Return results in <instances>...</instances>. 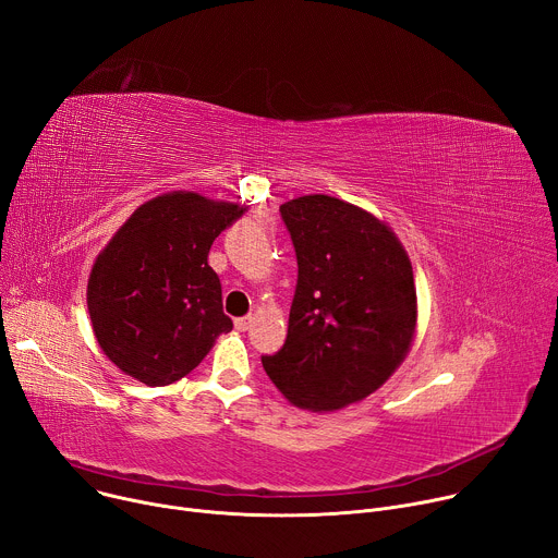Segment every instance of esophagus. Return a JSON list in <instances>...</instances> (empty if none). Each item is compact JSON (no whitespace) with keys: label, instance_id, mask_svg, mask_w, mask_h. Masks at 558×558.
<instances>
[{"label":"esophagus","instance_id":"esophagus-1","mask_svg":"<svg viewBox=\"0 0 558 558\" xmlns=\"http://www.w3.org/2000/svg\"><path fill=\"white\" fill-rule=\"evenodd\" d=\"M251 327V316H242V318H235V329L238 331H246Z\"/></svg>","mask_w":558,"mask_h":558}]
</instances>
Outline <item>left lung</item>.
Masks as SVG:
<instances>
[{
	"label": "left lung",
	"mask_w": 558,
	"mask_h": 558,
	"mask_svg": "<svg viewBox=\"0 0 558 558\" xmlns=\"http://www.w3.org/2000/svg\"><path fill=\"white\" fill-rule=\"evenodd\" d=\"M280 218L298 282L287 340L263 367L298 408L340 410L376 391L410 349L412 263L383 222L338 197L291 199Z\"/></svg>",
	"instance_id": "obj_1"
}]
</instances>
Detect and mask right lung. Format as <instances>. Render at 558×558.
I'll return each instance as SVG.
<instances>
[{
  "mask_svg": "<svg viewBox=\"0 0 558 558\" xmlns=\"http://www.w3.org/2000/svg\"><path fill=\"white\" fill-rule=\"evenodd\" d=\"M242 211L197 193L160 195L99 253L88 278V314L99 347L124 374L148 387L171 385L233 329L207 258Z\"/></svg>",
  "mask_w": 558,
  "mask_h": 558,
  "instance_id": "obj_1",
  "label": "right lung"
}]
</instances>
